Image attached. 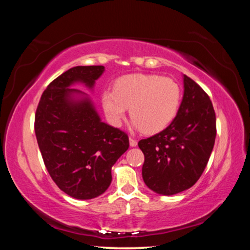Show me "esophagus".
<instances>
[{
    "instance_id": "obj_1",
    "label": "esophagus",
    "mask_w": 250,
    "mask_h": 250,
    "mask_svg": "<svg viewBox=\"0 0 250 250\" xmlns=\"http://www.w3.org/2000/svg\"><path fill=\"white\" fill-rule=\"evenodd\" d=\"M130 146H138L137 140H135V139H133V138H131V137H130Z\"/></svg>"
}]
</instances>
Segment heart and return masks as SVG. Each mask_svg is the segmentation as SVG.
Returning <instances> with one entry per match:
<instances>
[{
	"mask_svg": "<svg viewBox=\"0 0 250 250\" xmlns=\"http://www.w3.org/2000/svg\"><path fill=\"white\" fill-rule=\"evenodd\" d=\"M105 116L113 125H120L130 108L133 126L145 133H156L174 119L181 103L180 86L159 75L130 74L117 79L113 90L103 94Z\"/></svg>",
	"mask_w": 250,
	"mask_h": 250,
	"instance_id": "heart-1",
	"label": "heart"
}]
</instances>
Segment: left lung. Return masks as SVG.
<instances>
[{
	"label": "left lung",
	"mask_w": 250,
	"mask_h": 250,
	"mask_svg": "<svg viewBox=\"0 0 250 250\" xmlns=\"http://www.w3.org/2000/svg\"><path fill=\"white\" fill-rule=\"evenodd\" d=\"M216 138V116L209 96L184 75V96L171 125L138 146L145 154L142 177L162 195L185 191L204 172Z\"/></svg>",
	"instance_id": "1"
}]
</instances>
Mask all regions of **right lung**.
<instances>
[{"instance_id": "right-lung-1", "label": "right lung", "mask_w": 250, "mask_h": 250, "mask_svg": "<svg viewBox=\"0 0 250 250\" xmlns=\"http://www.w3.org/2000/svg\"><path fill=\"white\" fill-rule=\"evenodd\" d=\"M104 66H77L50 83L35 112V134L44 164L62 192L90 200L105 192L111 168L129 149L125 131L104 124L89 99L74 101L68 88L74 83L92 87Z\"/></svg>"}]
</instances>
